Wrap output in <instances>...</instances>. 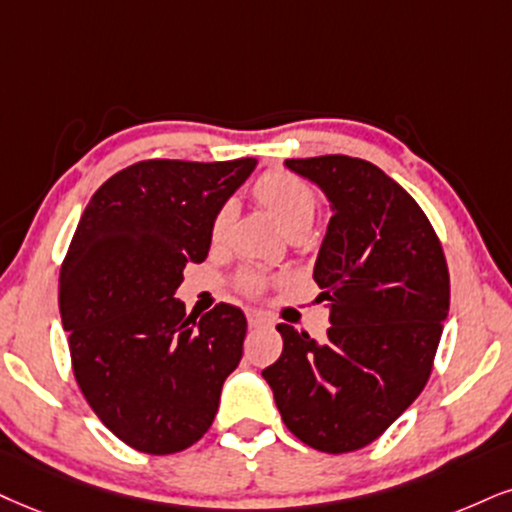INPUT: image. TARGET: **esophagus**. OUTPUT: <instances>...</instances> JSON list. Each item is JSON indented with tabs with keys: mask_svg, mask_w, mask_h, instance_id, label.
<instances>
[{
	"mask_svg": "<svg viewBox=\"0 0 512 512\" xmlns=\"http://www.w3.org/2000/svg\"><path fill=\"white\" fill-rule=\"evenodd\" d=\"M246 320H249L251 327H258V325L270 323L268 315H263L261 311H256V308H246Z\"/></svg>",
	"mask_w": 512,
	"mask_h": 512,
	"instance_id": "esophagus-1",
	"label": "esophagus"
}]
</instances>
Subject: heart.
Wrapping results in <instances>:
<instances>
[{
    "instance_id": "b5f03b06",
    "label": "heart",
    "mask_w": 512,
    "mask_h": 512,
    "mask_svg": "<svg viewBox=\"0 0 512 512\" xmlns=\"http://www.w3.org/2000/svg\"><path fill=\"white\" fill-rule=\"evenodd\" d=\"M258 206L266 208V213L275 220L277 227L289 237H301L308 227L313 225L315 213H318V194L306 180L299 175L287 173V170H268L254 182L251 189ZM232 218H235V208L230 204L220 206L216 216L211 220V242L220 244L230 232ZM266 275L244 273L239 285L244 292L256 294L268 285Z\"/></svg>"
}]
</instances>
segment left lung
Instances as JSON below:
<instances>
[{
    "label": "left lung",
    "mask_w": 512,
    "mask_h": 512,
    "mask_svg": "<svg viewBox=\"0 0 512 512\" xmlns=\"http://www.w3.org/2000/svg\"><path fill=\"white\" fill-rule=\"evenodd\" d=\"M285 166L330 201L313 280L332 325L323 342L277 325L285 346L263 377L294 437L325 453L358 451L430 380L449 268L418 201L370 161L330 154Z\"/></svg>",
    "instance_id": "1"
}]
</instances>
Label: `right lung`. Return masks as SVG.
<instances>
[{
  "label": "right lung",
  "mask_w": 512,
  "mask_h": 512,
  "mask_svg": "<svg viewBox=\"0 0 512 512\" xmlns=\"http://www.w3.org/2000/svg\"><path fill=\"white\" fill-rule=\"evenodd\" d=\"M256 159L140 161L111 175L82 211L63 258L59 308L75 382L132 449L168 456L204 437L242 361L246 318L218 304L185 313L187 263L206 261L211 220Z\"/></svg>",
  "instance_id": "add662e5"
}]
</instances>
